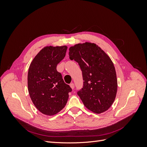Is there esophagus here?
<instances>
[{
	"label": "esophagus",
	"instance_id": "esophagus-1",
	"mask_svg": "<svg viewBox=\"0 0 147 147\" xmlns=\"http://www.w3.org/2000/svg\"><path fill=\"white\" fill-rule=\"evenodd\" d=\"M70 88L72 89V90H74V87H75V86H74V83H71L70 84Z\"/></svg>",
	"mask_w": 147,
	"mask_h": 147
}]
</instances>
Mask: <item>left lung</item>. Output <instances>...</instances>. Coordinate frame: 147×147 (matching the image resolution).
<instances>
[{"label":"left lung","instance_id":"obj_1","mask_svg":"<svg viewBox=\"0 0 147 147\" xmlns=\"http://www.w3.org/2000/svg\"><path fill=\"white\" fill-rule=\"evenodd\" d=\"M69 55L82 71L83 86L77 94L83 104L94 113L105 112L113 103L118 88L116 71L110 57L90 42L70 47Z\"/></svg>","mask_w":147,"mask_h":147}]
</instances>
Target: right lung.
I'll use <instances>...</instances> for the list:
<instances>
[{
    "mask_svg": "<svg viewBox=\"0 0 147 147\" xmlns=\"http://www.w3.org/2000/svg\"><path fill=\"white\" fill-rule=\"evenodd\" d=\"M67 47H45L30 63L28 86L30 99L40 112L54 115L63 109L72 88L64 83L57 65L65 56Z\"/></svg>",
    "mask_w": 147,
    "mask_h": 147,
    "instance_id": "right-lung-1",
    "label": "right lung"
}]
</instances>
